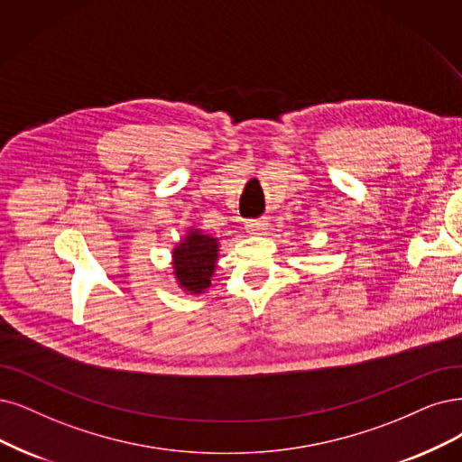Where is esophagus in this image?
<instances>
[{
  "mask_svg": "<svg viewBox=\"0 0 462 462\" xmlns=\"http://www.w3.org/2000/svg\"><path fill=\"white\" fill-rule=\"evenodd\" d=\"M266 228V220L264 218H249L245 222V230L249 234H261Z\"/></svg>",
  "mask_w": 462,
  "mask_h": 462,
  "instance_id": "esophagus-1",
  "label": "esophagus"
}]
</instances>
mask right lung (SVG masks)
<instances>
[{
	"instance_id": "right-lung-1",
	"label": "right lung",
	"mask_w": 462,
	"mask_h": 462,
	"mask_svg": "<svg viewBox=\"0 0 462 462\" xmlns=\"http://www.w3.org/2000/svg\"><path fill=\"white\" fill-rule=\"evenodd\" d=\"M218 242L201 230H188V236L173 251V274L180 287L190 293H201L211 285Z\"/></svg>"
}]
</instances>
